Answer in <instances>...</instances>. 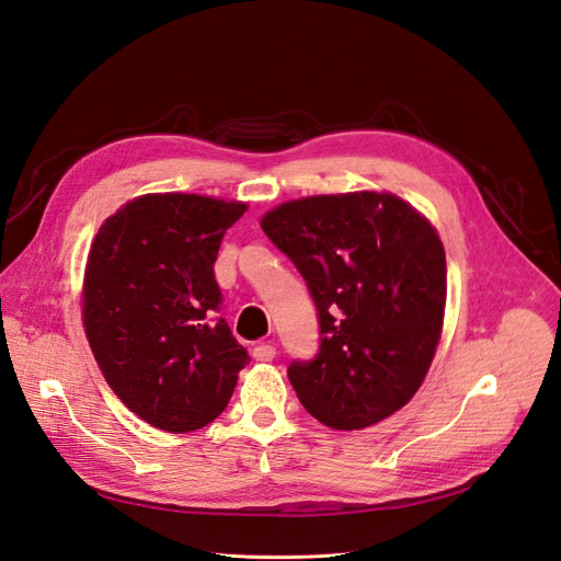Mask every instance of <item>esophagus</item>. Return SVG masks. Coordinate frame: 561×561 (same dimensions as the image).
Here are the masks:
<instances>
[{
	"label": "esophagus",
	"instance_id": "obj_1",
	"mask_svg": "<svg viewBox=\"0 0 561 561\" xmlns=\"http://www.w3.org/2000/svg\"><path fill=\"white\" fill-rule=\"evenodd\" d=\"M274 356H276V346H274V344L262 342V344H256L254 350H252V358H254V360L266 363V360H274Z\"/></svg>",
	"mask_w": 561,
	"mask_h": 561
}]
</instances>
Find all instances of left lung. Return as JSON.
Wrapping results in <instances>:
<instances>
[{
    "label": "left lung",
    "instance_id": "8db88e82",
    "mask_svg": "<svg viewBox=\"0 0 561 561\" xmlns=\"http://www.w3.org/2000/svg\"><path fill=\"white\" fill-rule=\"evenodd\" d=\"M262 229L287 254L318 311L321 342L287 377L332 430H363L415 397L446 307V254L434 226L391 193L283 203Z\"/></svg>",
    "mask_w": 561,
    "mask_h": 561
}]
</instances>
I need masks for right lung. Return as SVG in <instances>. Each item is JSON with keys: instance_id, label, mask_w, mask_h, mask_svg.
<instances>
[{"instance_id": "1", "label": "right lung", "mask_w": 561, "mask_h": 561, "mask_svg": "<svg viewBox=\"0 0 561 561\" xmlns=\"http://www.w3.org/2000/svg\"><path fill=\"white\" fill-rule=\"evenodd\" d=\"M245 203L195 193L134 198L89 250L82 318L89 346L131 413L184 434L224 413L248 350L219 318L215 262Z\"/></svg>"}]
</instances>
